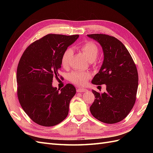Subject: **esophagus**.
Wrapping results in <instances>:
<instances>
[{
    "mask_svg": "<svg viewBox=\"0 0 153 153\" xmlns=\"http://www.w3.org/2000/svg\"><path fill=\"white\" fill-rule=\"evenodd\" d=\"M87 91V89H84V88H78L77 92H86Z\"/></svg>",
    "mask_w": 153,
    "mask_h": 153,
    "instance_id": "1",
    "label": "esophagus"
}]
</instances>
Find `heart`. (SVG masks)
<instances>
[{"label":"heart","mask_w":153,"mask_h":153,"mask_svg":"<svg viewBox=\"0 0 153 153\" xmlns=\"http://www.w3.org/2000/svg\"><path fill=\"white\" fill-rule=\"evenodd\" d=\"M80 50L88 61L91 62L97 59L99 54V48L95 43L87 42L80 46ZM73 55V50L71 48H67L64 51L61 57V64L64 68H67L69 65V59ZM91 75L88 72L73 71L69 75V80L76 85H84L90 78Z\"/></svg>","instance_id":"heart-1"}]
</instances>
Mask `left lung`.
I'll list each match as a JSON object with an SVG mask.
<instances>
[{
  "label": "left lung",
  "instance_id": "1",
  "mask_svg": "<svg viewBox=\"0 0 153 153\" xmlns=\"http://www.w3.org/2000/svg\"><path fill=\"white\" fill-rule=\"evenodd\" d=\"M87 36L100 44L104 55L102 66L92 84L106 85L103 93L92 90L96 99L90 107L91 113L101 122L119 123L135 103L138 82L136 65L127 48L117 38L102 34Z\"/></svg>",
  "mask_w": 153,
  "mask_h": 153
}]
</instances>
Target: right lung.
I'll return each mask as SVG.
<instances>
[{
    "label": "right lung",
    "mask_w": 153,
    "mask_h": 153,
    "mask_svg": "<svg viewBox=\"0 0 153 153\" xmlns=\"http://www.w3.org/2000/svg\"><path fill=\"white\" fill-rule=\"evenodd\" d=\"M79 35L47 34L26 48L18 63L17 94L25 112L36 124L53 126L68 116L76 89L68 84L61 91L52 86L61 68L62 55Z\"/></svg>",
    "instance_id": "add662e5"
}]
</instances>
